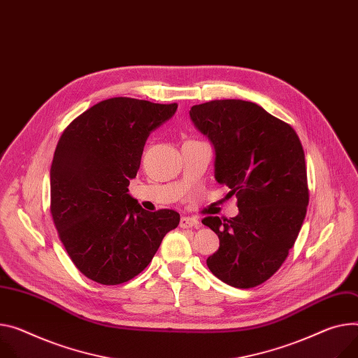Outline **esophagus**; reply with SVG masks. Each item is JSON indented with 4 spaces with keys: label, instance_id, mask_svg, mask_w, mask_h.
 <instances>
[{
    "label": "esophagus",
    "instance_id": "34e87169",
    "mask_svg": "<svg viewBox=\"0 0 358 358\" xmlns=\"http://www.w3.org/2000/svg\"><path fill=\"white\" fill-rule=\"evenodd\" d=\"M199 227V221L194 216H182L180 217V228L186 229V228H198Z\"/></svg>",
    "mask_w": 358,
    "mask_h": 358
}]
</instances>
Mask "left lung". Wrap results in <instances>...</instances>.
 Returning <instances> with one entry per match:
<instances>
[{
    "instance_id": "8db88e82",
    "label": "left lung",
    "mask_w": 358,
    "mask_h": 358,
    "mask_svg": "<svg viewBox=\"0 0 358 358\" xmlns=\"http://www.w3.org/2000/svg\"><path fill=\"white\" fill-rule=\"evenodd\" d=\"M190 119L215 146V178L235 195V217L206 216L219 238L206 259L235 288H254L280 269L304 222L310 201L304 149L285 122L245 100L192 106Z\"/></svg>"
}]
</instances>
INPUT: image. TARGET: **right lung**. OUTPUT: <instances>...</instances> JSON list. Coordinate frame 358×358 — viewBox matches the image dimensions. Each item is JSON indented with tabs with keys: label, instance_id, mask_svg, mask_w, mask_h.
Returning a JSON list of instances; mask_svg holds the SVG:
<instances>
[{
	"label": "right lung",
	"instance_id": "right-lung-1",
	"mask_svg": "<svg viewBox=\"0 0 358 358\" xmlns=\"http://www.w3.org/2000/svg\"><path fill=\"white\" fill-rule=\"evenodd\" d=\"M176 108V103L113 97L64 129L50 171V212L70 259L89 280L130 281L179 225L176 210H145L127 194L148 136Z\"/></svg>",
	"mask_w": 358,
	"mask_h": 358
}]
</instances>
